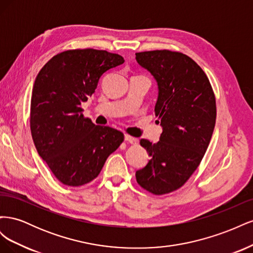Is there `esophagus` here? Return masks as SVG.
Returning <instances> with one entry per match:
<instances>
[{
    "label": "esophagus",
    "mask_w": 253,
    "mask_h": 253,
    "mask_svg": "<svg viewBox=\"0 0 253 253\" xmlns=\"http://www.w3.org/2000/svg\"><path fill=\"white\" fill-rule=\"evenodd\" d=\"M125 140L127 141V142H129L131 144H136L137 142H138V139H136V138H134V137L129 136V135H127V134L125 135Z\"/></svg>",
    "instance_id": "obj_1"
}]
</instances>
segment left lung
<instances>
[{
  "mask_svg": "<svg viewBox=\"0 0 253 253\" xmlns=\"http://www.w3.org/2000/svg\"><path fill=\"white\" fill-rule=\"evenodd\" d=\"M136 61L157 82L155 115L163 126L157 143L140 140L151 159L136 171V180L164 195L185 185L200 166L215 126V96L201 66L181 52H136Z\"/></svg>",
  "mask_w": 253,
  "mask_h": 253,
  "instance_id": "8db88e82",
  "label": "left lung"
}]
</instances>
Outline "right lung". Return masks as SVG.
Wrapping results in <instances>:
<instances>
[{
    "label": "right lung",
    "mask_w": 253,
    "mask_h": 253,
    "mask_svg": "<svg viewBox=\"0 0 253 253\" xmlns=\"http://www.w3.org/2000/svg\"><path fill=\"white\" fill-rule=\"evenodd\" d=\"M124 62L106 50L72 49L53 56L37 76L30 131L39 155L63 185L79 187L95 179L125 139L118 129L94 125L81 109L101 76Z\"/></svg>",
    "instance_id": "obj_1"
}]
</instances>
